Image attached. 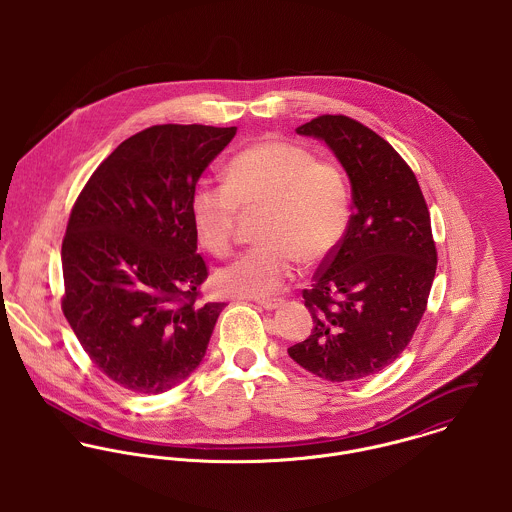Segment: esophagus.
<instances>
[{
  "instance_id": "1",
  "label": "esophagus",
  "mask_w": 512,
  "mask_h": 512,
  "mask_svg": "<svg viewBox=\"0 0 512 512\" xmlns=\"http://www.w3.org/2000/svg\"><path fill=\"white\" fill-rule=\"evenodd\" d=\"M260 307H264V309H268V311H272V309H278L284 301L282 299H254Z\"/></svg>"
}]
</instances>
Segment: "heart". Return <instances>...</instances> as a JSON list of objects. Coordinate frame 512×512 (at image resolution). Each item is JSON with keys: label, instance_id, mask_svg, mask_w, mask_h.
Here are the masks:
<instances>
[{"label": "heart", "instance_id": "b5f03b06", "mask_svg": "<svg viewBox=\"0 0 512 512\" xmlns=\"http://www.w3.org/2000/svg\"><path fill=\"white\" fill-rule=\"evenodd\" d=\"M262 246L250 248L217 274L220 290L270 297L292 280L299 256L327 258L343 240L351 199L343 173L305 147L268 140L242 149L226 167V183L201 181L191 197L195 232L205 248L224 254L244 213L264 211Z\"/></svg>", "mask_w": 512, "mask_h": 512}]
</instances>
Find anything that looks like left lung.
I'll use <instances>...</instances> for the list:
<instances>
[{
    "label": "left lung",
    "mask_w": 512,
    "mask_h": 512,
    "mask_svg": "<svg viewBox=\"0 0 512 512\" xmlns=\"http://www.w3.org/2000/svg\"><path fill=\"white\" fill-rule=\"evenodd\" d=\"M295 132L343 165L353 215L303 290L315 327L288 355L319 378L359 380L398 359L426 311L438 266L428 205L406 161L361 122L327 114Z\"/></svg>",
    "instance_id": "obj_1"
}]
</instances>
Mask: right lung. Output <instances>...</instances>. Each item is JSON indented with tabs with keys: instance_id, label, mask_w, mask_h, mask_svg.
<instances>
[{
	"instance_id": "add662e5",
	"label": "right lung",
	"mask_w": 512,
	"mask_h": 512,
	"mask_svg": "<svg viewBox=\"0 0 512 512\" xmlns=\"http://www.w3.org/2000/svg\"><path fill=\"white\" fill-rule=\"evenodd\" d=\"M236 128L151 126L116 147L74 203L63 240V311L116 384L161 394L201 365L224 303H197L191 197Z\"/></svg>"
}]
</instances>
